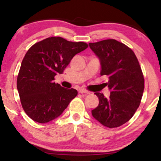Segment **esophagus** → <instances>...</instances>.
<instances>
[{"instance_id": "obj_1", "label": "esophagus", "mask_w": 161, "mask_h": 161, "mask_svg": "<svg viewBox=\"0 0 161 161\" xmlns=\"http://www.w3.org/2000/svg\"><path fill=\"white\" fill-rule=\"evenodd\" d=\"M79 93H81V94H90V92L88 91L86 89H80L78 90Z\"/></svg>"}]
</instances>
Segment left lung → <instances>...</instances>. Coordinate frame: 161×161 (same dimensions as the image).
<instances>
[{
	"label": "left lung",
	"instance_id": "obj_1",
	"mask_svg": "<svg viewBox=\"0 0 161 161\" xmlns=\"http://www.w3.org/2000/svg\"><path fill=\"white\" fill-rule=\"evenodd\" d=\"M89 47L100 60V75L107 77L111 95L95 92L98 106L92 116L109 128L118 127L130 119L139 106L144 89L142 68L134 52L115 39L89 43Z\"/></svg>",
	"mask_w": 161,
	"mask_h": 161
}]
</instances>
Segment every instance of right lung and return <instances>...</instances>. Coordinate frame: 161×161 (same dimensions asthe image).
<instances>
[{"label":"right lung","instance_id":"right-lung-1","mask_svg":"<svg viewBox=\"0 0 161 161\" xmlns=\"http://www.w3.org/2000/svg\"><path fill=\"white\" fill-rule=\"evenodd\" d=\"M88 47V44L73 42L60 36L48 37L29 48L22 61L17 78L22 107L35 122L47 123L61 115L76 89H67L53 81L64 71L72 58Z\"/></svg>","mask_w":161,"mask_h":161}]
</instances>
